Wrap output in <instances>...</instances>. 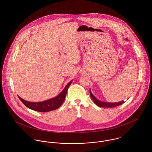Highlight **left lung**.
<instances>
[{
    "label": "left lung",
    "mask_w": 152,
    "mask_h": 152,
    "mask_svg": "<svg viewBox=\"0 0 152 152\" xmlns=\"http://www.w3.org/2000/svg\"><path fill=\"white\" fill-rule=\"evenodd\" d=\"M127 40V39H126ZM89 92H90V96L91 97V98L92 99L93 101L94 102V103L99 107H102V108H113V107H115L119 105H122V104L124 103V101H121V102H104V101H101L99 99H98L92 93L91 89L89 90Z\"/></svg>",
    "instance_id": "obj_1"
}]
</instances>
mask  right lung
Returning a JSON list of instances; mask_svg holds the SVG:
<instances>
[{
	"label": "right lung",
	"mask_w": 152,
	"mask_h": 152,
	"mask_svg": "<svg viewBox=\"0 0 152 152\" xmlns=\"http://www.w3.org/2000/svg\"><path fill=\"white\" fill-rule=\"evenodd\" d=\"M72 82V80L66 85L63 90L57 96H55L53 98H51L44 101L37 102H29L22 99L20 96H19V98L23 103V104L29 109L40 112H46L51 111L58 108L62 105L65 99V95L66 94L67 90L70 86V85L71 84Z\"/></svg>",
	"instance_id": "add662e5"
}]
</instances>
